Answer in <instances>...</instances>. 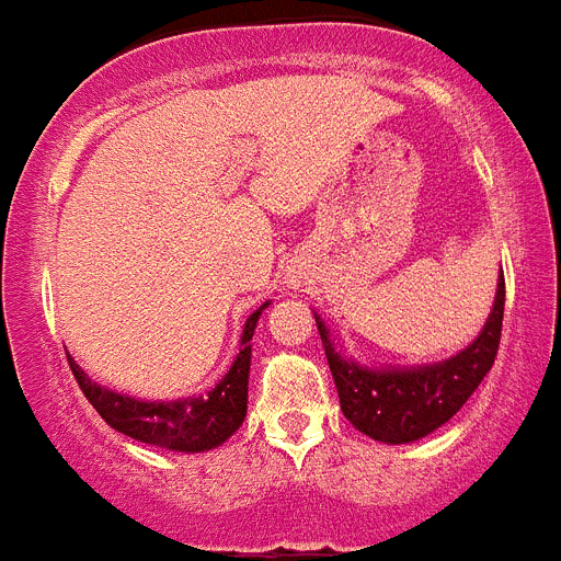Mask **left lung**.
Listing matches in <instances>:
<instances>
[{
	"mask_svg": "<svg viewBox=\"0 0 561 561\" xmlns=\"http://www.w3.org/2000/svg\"><path fill=\"white\" fill-rule=\"evenodd\" d=\"M505 280L500 275L492 314L478 340L460 354L415 368H368L334 348L331 329L314 314L340 408L359 433L385 444H413L447 424L492 370L500 348Z\"/></svg>",
	"mask_w": 561,
	"mask_h": 561,
	"instance_id": "8db88e82",
	"label": "left lung"
}]
</instances>
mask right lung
<instances>
[{"mask_svg": "<svg viewBox=\"0 0 561 561\" xmlns=\"http://www.w3.org/2000/svg\"><path fill=\"white\" fill-rule=\"evenodd\" d=\"M270 304L252 311L247 317L244 334H241V351L232 359L225 379L207 396H187L173 401H142L108 390L98 381L89 379L72 356L67 354L72 376L81 385L89 404L101 413L108 427L128 435L134 440L151 444V447L173 449V453H207L221 447L247 415V385H250V356L252 334H255L257 317Z\"/></svg>", "mask_w": 561, "mask_h": 561, "instance_id": "right-lung-1", "label": "right lung"}]
</instances>
